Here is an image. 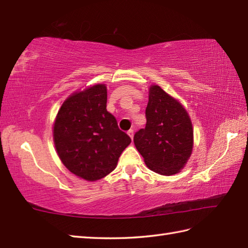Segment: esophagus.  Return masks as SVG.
Returning <instances> with one entry per match:
<instances>
[{
  "mask_svg": "<svg viewBox=\"0 0 248 248\" xmlns=\"http://www.w3.org/2000/svg\"><path fill=\"white\" fill-rule=\"evenodd\" d=\"M128 134H129V136L131 138V140H133V136H134V131H133V129H130V130L128 131Z\"/></svg>",
  "mask_w": 248,
  "mask_h": 248,
  "instance_id": "1",
  "label": "esophagus"
}]
</instances>
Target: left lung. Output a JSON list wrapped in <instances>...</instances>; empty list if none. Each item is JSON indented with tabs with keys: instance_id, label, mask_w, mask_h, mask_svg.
<instances>
[{
	"instance_id": "8db88e82",
	"label": "left lung",
	"mask_w": 248,
	"mask_h": 248,
	"mask_svg": "<svg viewBox=\"0 0 248 248\" xmlns=\"http://www.w3.org/2000/svg\"><path fill=\"white\" fill-rule=\"evenodd\" d=\"M147 124L134 134V145L146 165L160 175L170 176L186 164L193 149V127L180 102L157 85L149 88Z\"/></svg>"
}]
</instances>
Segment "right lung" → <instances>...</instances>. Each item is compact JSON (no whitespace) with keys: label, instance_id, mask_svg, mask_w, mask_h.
Masks as SVG:
<instances>
[{"label":"right lung","instance_id":"add662e5","mask_svg":"<svg viewBox=\"0 0 248 248\" xmlns=\"http://www.w3.org/2000/svg\"><path fill=\"white\" fill-rule=\"evenodd\" d=\"M104 84L68 97L57 113L53 139L61 161L76 176L96 181L113 171L130 136L107 109Z\"/></svg>","mask_w":248,"mask_h":248}]
</instances>
